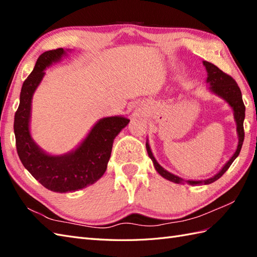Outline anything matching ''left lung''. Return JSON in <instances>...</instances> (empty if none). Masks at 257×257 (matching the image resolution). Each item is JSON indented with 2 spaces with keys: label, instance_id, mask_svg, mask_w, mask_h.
<instances>
[{
  "label": "left lung",
  "instance_id": "obj_1",
  "mask_svg": "<svg viewBox=\"0 0 257 257\" xmlns=\"http://www.w3.org/2000/svg\"><path fill=\"white\" fill-rule=\"evenodd\" d=\"M202 63H204V65L206 67V70H207V73H208L207 83H209L210 91L214 94H217L218 96L222 97L226 101V103H228L232 107V109H233V111H234V119L236 122V133L238 136V143H237L236 151L234 152V154L232 156V158L228 161V162L225 163L223 168L220 170L219 173H217V174L213 177L208 178V180H205V181H186L189 185H200V184L206 185V184H211L214 181L219 180V178L221 177L226 172V170L230 168V165L233 163V161L237 158L238 154H240L241 148H242L243 141H244L243 121H244V118H245V106H244V103H243L242 93H241L240 87L237 86L236 82L234 81L233 77L230 76L229 74L224 73L223 71L220 70L214 64L208 62V61H202ZM146 148H147L149 157H150V159L152 160V162L154 164V168H156L157 172L161 176H163L164 178H166V180H169V181H171L173 183H176V184L185 183L183 178L178 177L174 174H172V173L168 172L166 170H164L162 166H161L157 162V160L154 159L153 154L151 152V149H150V146H149L148 141L146 143Z\"/></svg>",
  "mask_w": 257,
  "mask_h": 257
}]
</instances>
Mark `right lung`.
Returning a JSON list of instances; mask_svg holds the SVG:
<instances>
[{
    "label": "right lung",
    "instance_id": "add662e5",
    "mask_svg": "<svg viewBox=\"0 0 257 257\" xmlns=\"http://www.w3.org/2000/svg\"><path fill=\"white\" fill-rule=\"evenodd\" d=\"M64 55L62 48H58L39 56L33 72L23 83L14 118L16 150L23 165L43 186L56 193L75 192L98 181L107 169L114 139L130 121L121 116L100 119L74 151L63 156H50L36 145L29 131L33 95L45 69Z\"/></svg>",
    "mask_w": 257,
    "mask_h": 257
}]
</instances>
